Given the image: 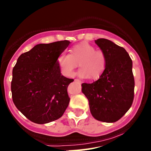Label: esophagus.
I'll list each match as a JSON object with an SVG mask.
<instances>
[{
  "label": "esophagus",
  "instance_id": "obj_1",
  "mask_svg": "<svg viewBox=\"0 0 151 151\" xmlns=\"http://www.w3.org/2000/svg\"><path fill=\"white\" fill-rule=\"evenodd\" d=\"M74 82H75V83H81V81H80V80H78V79H75V80H74Z\"/></svg>",
  "mask_w": 151,
  "mask_h": 151
}]
</instances>
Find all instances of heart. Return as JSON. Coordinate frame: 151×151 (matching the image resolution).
<instances>
[{"label": "heart", "instance_id": "obj_1", "mask_svg": "<svg viewBox=\"0 0 151 151\" xmlns=\"http://www.w3.org/2000/svg\"><path fill=\"white\" fill-rule=\"evenodd\" d=\"M79 65L81 69L80 77L98 79L105 71L107 60L104 52L95 49L90 43L83 42L75 45L70 49V54L61 53L58 58V64L63 74L68 77L73 76L74 69Z\"/></svg>", "mask_w": 151, "mask_h": 151}]
</instances>
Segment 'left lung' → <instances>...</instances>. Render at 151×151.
<instances>
[{"instance_id": "1", "label": "left lung", "mask_w": 151, "mask_h": 151, "mask_svg": "<svg viewBox=\"0 0 151 151\" xmlns=\"http://www.w3.org/2000/svg\"><path fill=\"white\" fill-rule=\"evenodd\" d=\"M104 52L107 65L99 80L83 83L82 92L88 99L90 111L97 120L114 122L130 109L134 101L132 60L124 48L107 39L95 40Z\"/></svg>"}]
</instances>
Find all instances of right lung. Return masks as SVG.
I'll return each instance as SVG.
<instances>
[{
    "label": "right lung",
    "instance_id": "obj_1",
    "mask_svg": "<svg viewBox=\"0 0 151 151\" xmlns=\"http://www.w3.org/2000/svg\"><path fill=\"white\" fill-rule=\"evenodd\" d=\"M69 43L68 40H61L36 45L22 54L13 68V102L35 123L57 120L68 107L70 98L67 88L74 80L62 75L58 58Z\"/></svg>",
    "mask_w": 151,
    "mask_h": 151
}]
</instances>
